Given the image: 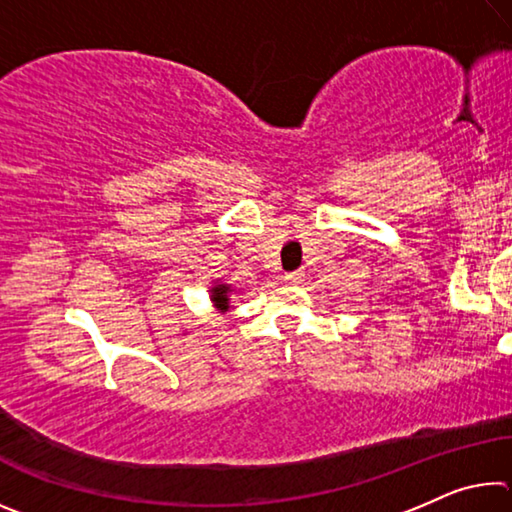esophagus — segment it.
Returning <instances> with one entry per match:
<instances>
[{"instance_id": "obj_1", "label": "esophagus", "mask_w": 512, "mask_h": 512, "mask_svg": "<svg viewBox=\"0 0 512 512\" xmlns=\"http://www.w3.org/2000/svg\"><path fill=\"white\" fill-rule=\"evenodd\" d=\"M302 277H305V273L302 271H293V273H284V282L287 284H300Z\"/></svg>"}]
</instances>
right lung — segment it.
<instances>
[{"label":"right lung","instance_id":"right-lung-1","mask_svg":"<svg viewBox=\"0 0 512 512\" xmlns=\"http://www.w3.org/2000/svg\"><path fill=\"white\" fill-rule=\"evenodd\" d=\"M230 291H232L230 284H219V282H216L214 287L210 289L214 307L219 309V311H228L230 309Z\"/></svg>","mask_w":512,"mask_h":512}]
</instances>
